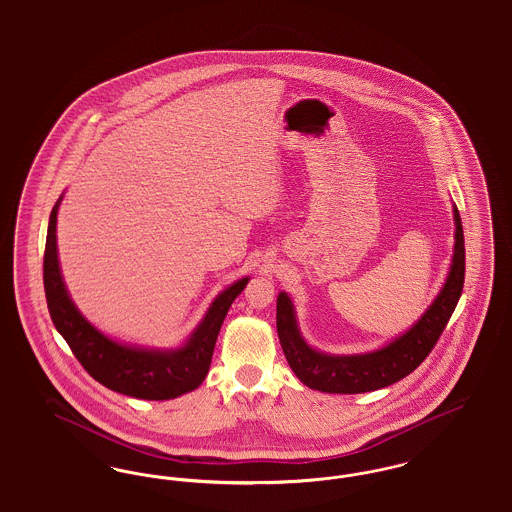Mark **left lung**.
Returning a JSON list of instances; mask_svg holds the SVG:
<instances>
[{
    "label": "left lung",
    "instance_id": "left-lung-1",
    "mask_svg": "<svg viewBox=\"0 0 512 512\" xmlns=\"http://www.w3.org/2000/svg\"><path fill=\"white\" fill-rule=\"evenodd\" d=\"M455 245L449 272L432 305L403 334L374 351L332 355L318 351L303 338L292 297L278 293L276 328L280 345L295 376L311 390L324 393H365L403 380L434 349L453 315L464 284V236L459 209L453 205Z\"/></svg>",
    "mask_w": 512,
    "mask_h": 512
}]
</instances>
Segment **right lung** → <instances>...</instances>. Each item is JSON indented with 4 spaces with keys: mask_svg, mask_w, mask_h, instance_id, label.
<instances>
[{
    "mask_svg": "<svg viewBox=\"0 0 512 512\" xmlns=\"http://www.w3.org/2000/svg\"><path fill=\"white\" fill-rule=\"evenodd\" d=\"M51 209L44 255V288L49 315L74 357L101 386L147 401H167L194 391L205 380L220 326L234 299L244 292L249 276L230 284L213 299L205 317L180 347H142L109 338L84 317L65 286L57 253V211Z\"/></svg>",
    "mask_w": 512,
    "mask_h": 512,
    "instance_id": "add662e5",
    "label": "right lung"
}]
</instances>
